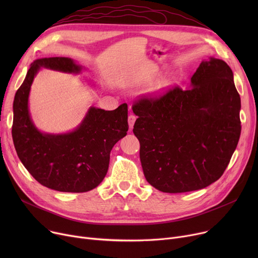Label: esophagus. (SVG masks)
I'll return each mask as SVG.
<instances>
[{
	"instance_id": "obj_1",
	"label": "esophagus",
	"mask_w": 258,
	"mask_h": 258,
	"mask_svg": "<svg viewBox=\"0 0 258 258\" xmlns=\"http://www.w3.org/2000/svg\"><path fill=\"white\" fill-rule=\"evenodd\" d=\"M127 121H128V127L132 131V128L134 127V124H135V121H136V116L130 115L128 118H127Z\"/></svg>"
}]
</instances>
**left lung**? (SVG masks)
Listing matches in <instances>:
<instances>
[{"mask_svg": "<svg viewBox=\"0 0 258 258\" xmlns=\"http://www.w3.org/2000/svg\"><path fill=\"white\" fill-rule=\"evenodd\" d=\"M240 97L222 59L203 60L188 89L133 105L146 181L158 190H199L224 173L240 136Z\"/></svg>", "mask_w": 258, "mask_h": 258, "instance_id": "left-lung-1", "label": "left lung"}]
</instances>
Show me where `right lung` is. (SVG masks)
Masks as SVG:
<instances>
[{"mask_svg":"<svg viewBox=\"0 0 258 258\" xmlns=\"http://www.w3.org/2000/svg\"><path fill=\"white\" fill-rule=\"evenodd\" d=\"M42 68L68 74L85 70L76 60L61 56L39 58L30 64L13 100V144L23 165L38 183L61 192H87L102 182L113 146L126 136L127 104L114 111L92 105L70 132L39 131L29 111V94Z\"/></svg>","mask_w":258,"mask_h":258,"instance_id":"right-lung-1","label":"right lung"}]
</instances>
